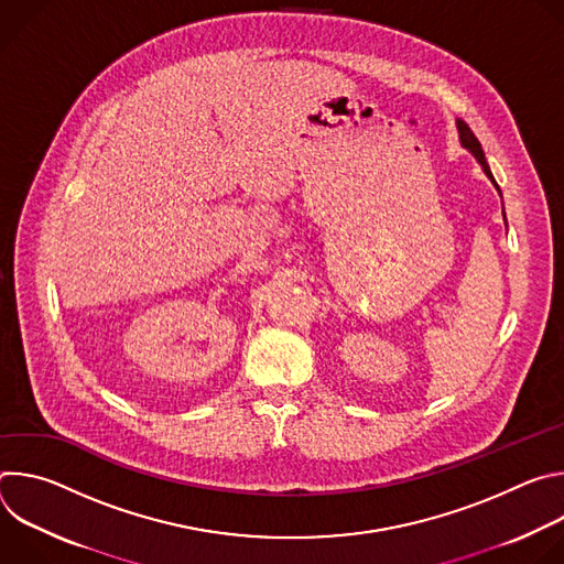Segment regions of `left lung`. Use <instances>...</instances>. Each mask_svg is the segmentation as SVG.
Segmentation results:
<instances>
[{"mask_svg":"<svg viewBox=\"0 0 564 564\" xmlns=\"http://www.w3.org/2000/svg\"><path fill=\"white\" fill-rule=\"evenodd\" d=\"M457 131H459V142H462V147L468 149V151L477 158V163L481 165V170H485V174H487V176L491 178V183L498 187V183H496V178H494V174H491V170H489V165H487L485 151H481V144H479V140L475 138V133L470 131V127H468L464 120H457ZM498 192H500V187H498ZM502 214H505V209H502ZM505 220H507V216H505Z\"/></svg>","mask_w":564,"mask_h":564,"instance_id":"8db88e82","label":"left lung"}]
</instances>
